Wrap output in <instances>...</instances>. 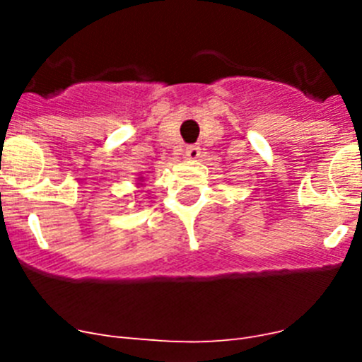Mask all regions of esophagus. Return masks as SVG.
Returning <instances> with one entry per match:
<instances>
[{
	"mask_svg": "<svg viewBox=\"0 0 362 362\" xmlns=\"http://www.w3.org/2000/svg\"><path fill=\"white\" fill-rule=\"evenodd\" d=\"M185 156H187V159H190V161H196V159L201 156L199 146H196V145L187 146V148H185Z\"/></svg>",
	"mask_w": 362,
	"mask_h": 362,
	"instance_id": "34e87169",
	"label": "esophagus"
}]
</instances>
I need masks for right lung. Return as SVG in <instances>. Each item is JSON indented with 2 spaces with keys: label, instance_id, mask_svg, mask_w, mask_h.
Wrapping results in <instances>:
<instances>
[{
  "label": "right lung",
  "instance_id": "right-lung-1",
  "mask_svg": "<svg viewBox=\"0 0 362 362\" xmlns=\"http://www.w3.org/2000/svg\"><path fill=\"white\" fill-rule=\"evenodd\" d=\"M139 179H143V177H139Z\"/></svg>",
  "mask_w": 362,
  "mask_h": 362
}]
</instances>
